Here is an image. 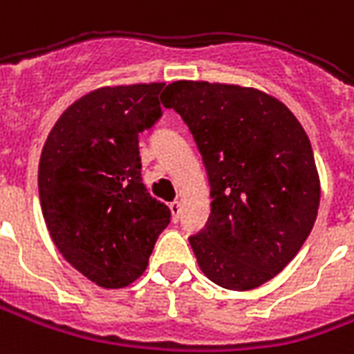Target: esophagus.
I'll return each mask as SVG.
<instances>
[{"label": "esophagus", "instance_id": "34e87169", "mask_svg": "<svg viewBox=\"0 0 354 354\" xmlns=\"http://www.w3.org/2000/svg\"><path fill=\"white\" fill-rule=\"evenodd\" d=\"M169 209H170V212H172V220H174V222H178V218H180V211H182L180 203L172 201L169 205Z\"/></svg>", "mask_w": 354, "mask_h": 354}]
</instances>
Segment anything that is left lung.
Instances as JSON below:
<instances>
[{"label": "left lung", "instance_id": "8db88e82", "mask_svg": "<svg viewBox=\"0 0 354 354\" xmlns=\"http://www.w3.org/2000/svg\"><path fill=\"white\" fill-rule=\"evenodd\" d=\"M160 101L189 126L211 182L209 224L189 237L199 268L232 291L263 286L293 261L318 214L305 128L274 95L237 84L178 80Z\"/></svg>", "mask_w": 354, "mask_h": 354}]
</instances>
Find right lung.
Here are the masks:
<instances>
[{
    "label": "right lung",
    "instance_id": "add662e5",
    "mask_svg": "<svg viewBox=\"0 0 354 354\" xmlns=\"http://www.w3.org/2000/svg\"><path fill=\"white\" fill-rule=\"evenodd\" d=\"M162 82L103 86L59 117L41 149L39 205L49 236L73 268L100 288L138 280L167 205L142 184L138 134L160 117Z\"/></svg>",
    "mask_w": 354,
    "mask_h": 354
}]
</instances>
